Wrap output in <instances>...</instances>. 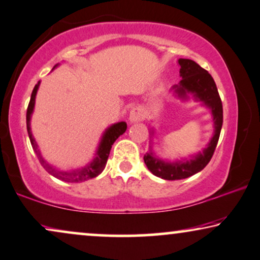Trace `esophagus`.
<instances>
[{
  "label": "esophagus",
  "instance_id": "esophagus-1",
  "mask_svg": "<svg viewBox=\"0 0 260 260\" xmlns=\"http://www.w3.org/2000/svg\"><path fill=\"white\" fill-rule=\"evenodd\" d=\"M145 119V113L144 110L139 108V107H136L131 110L129 113V121L132 123L134 122H139V121H143Z\"/></svg>",
  "mask_w": 260,
  "mask_h": 260
}]
</instances>
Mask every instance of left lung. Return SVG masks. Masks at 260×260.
Listing matches in <instances>:
<instances>
[{
    "mask_svg": "<svg viewBox=\"0 0 260 260\" xmlns=\"http://www.w3.org/2000/svg\"><path fill=\"white\" fill-rule=\"evenodd\" d=\"M178 64L181 65L179 74H181L182 79L178 85L174 86L175 91L182 98H185L186 92H191L196 99L205 102V105L212 109L215 131H214V136L208 147L205 148L202 153L197 154L195 158L190 159V160L166 162L153 157L152 152L144 155V161L148 170L154 176L166 179V181L188 178L206 168L216 148L223 121L222 102H221L215 82L209 72L191 59H182L181 58L178 60Z\"/></svg>",
    "mask_w": 260,
    "mask_h": 260,
    "instance_id": "1",
    "label": "left lung"
}]
</instances>
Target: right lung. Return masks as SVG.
<instances>
[{"mask_svg":"<svg viewBox=\"0 0 260 260\" xmlns=\"http://www.w3.org/2000/svg\"><path fill=\"white\" fill-rule=\"evenodd\" d=\"M40 83V82H39ZM39 83L34 86L32 96H30V101L28 105V108H27V114H26V122H27V132H28L30 144H32V147L36 151L38 155V159H39L40 164L44 166V169L46 170L48 174H51L54 177L58 179H61L64 182H70V183H81L84 181H88L90 178H94L96 176H99L101 172L105 170L107 160H108L110 148H112V145L115 143V140L119 138L121 134H123L127 129V123L126 122H117L114 123L113 126H110L108 129L106 131L105 134H103L101 143H100L99 150L96 152V158L92 160L90 164L85 165L84 168L76 169V170H58L54 166L48 164V162L45 160V159L41 157L39 150H38V145L34 140L32 136V132H30V115L33 113L34 103H36V95L38 91V88H39Z\"/></svg>","mask_w":260,"mask_h":260,"instance_id":"add662e5","label":"right lung"}]
</instances>
